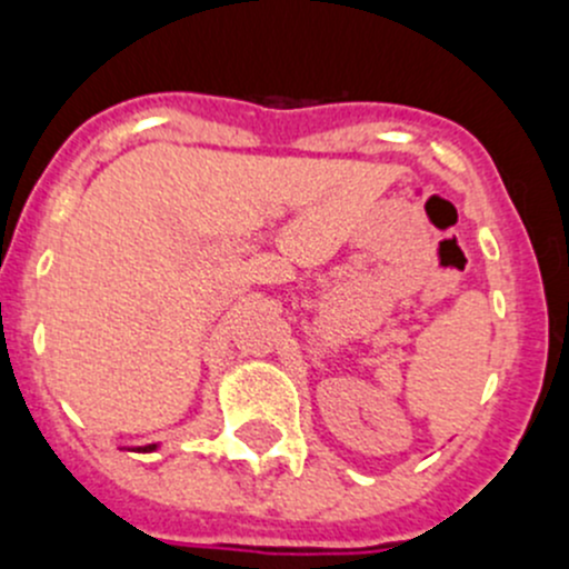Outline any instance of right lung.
Instances as JSON below:
<instances>
[{
	"label": "right lung",
	"instance_id": "obj_1",
	"mask_svg": "<svg viewBox=\"0 0 569 569\" xmlns=\"http://www.w3.org/2000/svg\"><path fill=\"white\" fill-rule=\"evenodd\" d=\"M153 449V446H146V449H142V451H151Z\"/></svg>",
	"mask_w": 569,
	"mask_h": 569
}]
</instances>
